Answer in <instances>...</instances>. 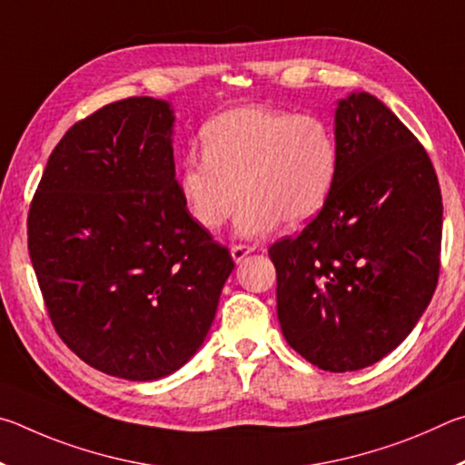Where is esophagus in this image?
Returning a JSON list of instances; mask_svg holds the SVG:
<instances>
[{
  "instance_id": "34e87169",
  "label": "esophagus",
  "mask_w": 465,
  "mask_h": 465,
  "mask_svg": "<svg viewBox=\"0 0 465 465\" xmlns=\"http://www.w3.org/2000/svg\"><path fill=\"white\" fill-rule=\"evenodd\" d=\"M253 251H255V247H251V245H231V255L237 263H241L242 259H245L249 253H253Z\"/></svg>"
}]
</instances>
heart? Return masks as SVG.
Wrapping results in <instances>:
<instances>
[{
  "label": "heart",
  "mask_w": 465,
  "mask_h": 465,
  "mask_svg": "<svg viewBox=\"0 0 465 465\" xmlns=\"http://www.w3.org/2000/svg\"><path fill=\"white\" fill-rule=\"evenodd\" d=\"M203 157L190 154L177 187L185 210L206 231L226 224L245 195L237 231L262 237L283 220L300 226L329 202L339 175V143L316 114L242 105L202 128Z\"/></svg>",
  "instance_id": "heart-1"
}]
</instances>
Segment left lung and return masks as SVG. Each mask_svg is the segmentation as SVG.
I'll list each match as a JSON object with an SVG mask.
<instances>
[{"label": "left lung", "mask_w": 465, "mask_h": 465, "mask_svg": "<svg viewBox=\"0 0 465 465\" xmlns=\"http://www.w3.org/2000/svg\"><path fill=\"white\" fill-rule=\"evenodd\" d=\"M339 175L296 237L270 247L278 319L324 371L380 361L409 337L441 267L443 203L425 146L365 92L339 102Z\"/></svg>", "instance_id": "obj_1"}]
</instances>
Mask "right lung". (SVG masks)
Wrapping results in <instances>:
<instances>
[{
    "instance_id": "add662e5",
    "label": "right lung",
    "mask_w": 465,
    "mask_h": 465,
    "mask_svg": "<svg viewBox=\"0 0 465 465\" xmlns=\"http://www.w3.org/2000/svg\"><path fill=\"white\" fill-rule=\"evenodd\" d=\"M173 112L104 105L54 146L28 212V253L56 335L110 376L149 381L206 339L234 262L185 210Z\"/></svg>"
}]
</instances>
